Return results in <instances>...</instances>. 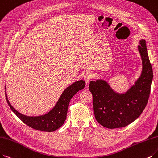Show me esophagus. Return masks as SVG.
Returning a JSON list of instances; mask_svg holds the SVG:
<instances>
[{
  "mask_svg": "<svg viewBox=\"0 0 158 158\" xmlns=\"http://www.w3.org/2000/svg\"><path fill=\"white\" fill-rule=\"evenodd\" d=\"M84 80H85V82L87 83V84H88L89 82V81L93 78V74L91 73V72H89V71H88V72H86L84 74Z\"/></svg>",
  "mask_w": 158,
  "mask_h": 158,
  "instance_id": "esophagus-1",
  "label": "esophagus"
}]
</instances>
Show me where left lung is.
Instances as JSON below:
<instances>
[{
    "label": "left lung",
    "instance_id": "obj_1",
    "mask_svg": "<svg viewBox=\"0 0 158 158\" xmlns=\"http://www.w3.org/2000/svg\"><path fill=\"white\" fill-rule=\"evenodd\" d=\"M138 49L143 62L142 74L125 94L115 93L103 80L90 81L94 117L106 128L127 127L140 116L148 103L153 71L145 40H141Z\"/></svg>",
    "mask_w": 158,
    "mask_h": 158
}]
</instances>
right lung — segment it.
<instances>
[{"label": "right lung", "instance_id": "obj_1", "mask_svg": "<svg viewBox=\"0 0 158 158\" xmlns=\"http://www.w3.org/2000/svg\"><path fill=\"white\" fill-rule=\"evenodd\" d=\"M85 85V81L80 80L69 86L62 93L54 108L45 115L39 117H28L19 113L11 106L6 93L5 94L10 108L24 124L37 130L51 132L60 128L64 123L67 118L69 102L76 93L84 89Z\"/></svg>", "mask_w": 158, "mask_h": 158}]
</instances>
